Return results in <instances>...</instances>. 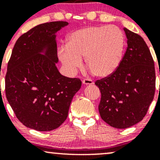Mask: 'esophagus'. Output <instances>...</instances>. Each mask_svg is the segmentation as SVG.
Wrapping results in <instances>:
<instances>
[{"label": "esophagus", "mask_w": 160, "mask_h": 160, "mask_svg": "<svg viewBox=\"0 0 160 160\" xmlns=\"http://www.w3.org/2000/svg\"><path fill=\"white\" fill-rule=\"evenodd\" d=\"M82 83H83L84 85H92V84L94 83V82H93L91 79H84V80H82Z\"/></svg>", "instance_id": "obj_1"}]
</instances>
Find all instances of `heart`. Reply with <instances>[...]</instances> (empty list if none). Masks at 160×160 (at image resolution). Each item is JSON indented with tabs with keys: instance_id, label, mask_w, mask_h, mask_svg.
<instances>
[{
	"instance_id": "b5f03b06",
	"label": "heart",
	"mask_w": 160,
	"mask_h": 160,
	"mask_svg": "<svg viewBox=\"0 0 160 160\" xmlns=\"http://www.w3.org/2000/svg\"><path fill=\"white\" fill-rule=\"evenodd\" d=\"M125 37L114 26H89L74 31L66 46L58 48V56L68 74H74L85 58L87 68L95 76L108 77L122 61Z\"/></svg>"
}]
</instances>
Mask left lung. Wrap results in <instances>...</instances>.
I'll return each mask as SVG.
<instances>
[{
  "instance_id": "obj_1",
  "label": "left lung",
  "mask_w": 160,
  "mask_h": 160,
  "mask_svg": "<svg viewBox=\"0 0 160 160\" xmlns=\"http://www.w3.org/2000/svg\"><path fill=\"white\" fill-rule=\"evenodd\" d=\"M127 49L113 74L95 81L101 92L98 111L112 127L126 128L143 120L153 102L156 89L154 62L138 34L123 28Z\"/></svg>"
}]
</instances>
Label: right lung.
I'll return each mask as SVG.
<instances>
[{"mask_svg": "<svg viewBox=\"0 0 160 160\" xmlns=\"http://www.w3.org/2000/svg\"><path fill=\"white\" fill-rule=\"evenodd\" d=\"M67 22L37 25L16 40L7 64L5 92L20 122L40 132L56 129L65 122L73 97L81 87L56 67V33Z\"/></svg>", "mask_w": 160, "mask_h": 160, "instance_id": "1", "label": "right lung"}]
</instances>
